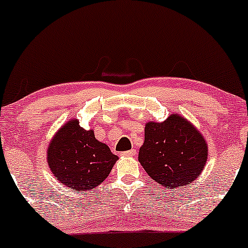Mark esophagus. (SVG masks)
Returning <instances> with one entry per match:
<instances>
[{
    "instance_id": "obj_1",
    "label": "esophagus",
    "mask_w": 248,
    "mask_h": 248,
    "mask_svg": "<svg viewBox=\"0 0 248 248\" xmlns=\"http://www.w3.org/2000/svg\"><path fill=\"white\" fill-rule=\"evenodd\" d=\"M122 156H135L136 155V150L135 149H131V150H127V151H123L121 154Z\"/></svg>"
}]
</instances>
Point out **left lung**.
I'll use <instances>...</instances> for the list:
<instances>
[{
    "label": "left lung",
    "mask_w": 248,
    "mask_h": 248,
    "mask_svg": "<svg viewBox=\"0 0 248 248\" xmlns=\"http://www.w3.org/2000/svg\"><path fill=\"white\" fill-rule=\"evenodd\" d=\"M138 161L151 178L166 189L188 186L207 161L206 140L187 119L171 114L163 123L145 125Z\"/></svg>",
    "instance_id": "8db88e82"
}]
</instances>
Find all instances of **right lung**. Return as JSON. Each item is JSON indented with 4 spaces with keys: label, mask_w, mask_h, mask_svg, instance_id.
Masks as SVG:
<instances>
[{
    "label": "right lung",
    "mask_w": 248,
    "mask_h": 248,
    "mask_svg": "<svg viewBox=\"0 0 248 248\" xmlns=\"http://www.w3.org/2000/svg\"><path fill=\"white\" fill-rule=\"evenodd\" d=\"M118 157L95 140L93 130L70 121L50 142L47 161L52 174L70 189L86 191L97 187L110 174Z\"/></svg>",
    "instance_id": "right-lung-1"
}]
</instances>
